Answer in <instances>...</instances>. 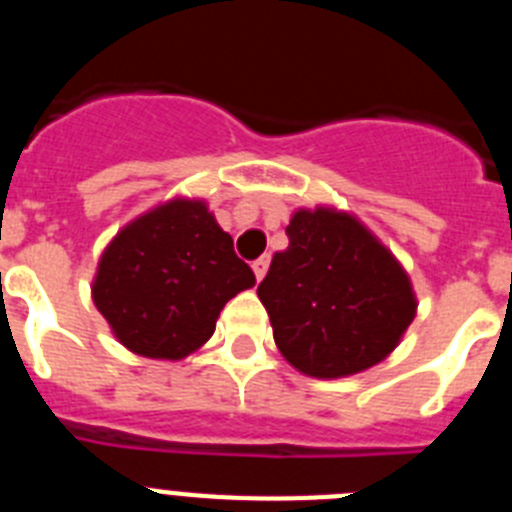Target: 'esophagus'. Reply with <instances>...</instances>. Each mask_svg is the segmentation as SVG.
Instances as JSON below:
<instances>
[{
  "mask_svg": "<svg viewBox=\"0 0 512 512\" xmlns=\"http://www.w3.org/2000/svg\"><path fill=\"white\" fill-rule=\"evenodd\" d=\"M253 274H256V279H264V274H266V269H269V256H261V259H256L253 261Z\"/></svg>",
  "mask_w": 512,
  "mask_h": 512,
  "instance_id": "34e87169",
  "label": "esophagus"
}]
</instances>
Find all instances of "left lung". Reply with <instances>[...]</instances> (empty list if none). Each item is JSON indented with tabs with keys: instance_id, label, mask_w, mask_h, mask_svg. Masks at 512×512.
Wrapping results in <instances>:
<instances>
[{
	"instance_id": "1",
	"label": "left lung",
	"mask_w": 512,
	"mask_h": 512,
	"mask_svg": "<svg viewBox=\"0 0 512 512\" xmlns=\"http://www.w3.org/2000/svg\"><path fill=\"white\" fill-rule=\"evenodd\" d=\"M259 284L274 341L310 377L369 369L415 318V295L382 243L346 212L300 210Z\"/></svg>"
}]
</instances>
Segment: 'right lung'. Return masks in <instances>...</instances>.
Masks as SVG:
<instances>
[{
    "label": "right lung",
    "instance_id": "1",
    "mask_svg": "<svg viewBox=\"0 0 512 512\" xmlns=\"http://www.w3.org/2000/svg\"><path fill=\"white\" fill-rule=\"evenodd\" d=\"M251 266L202 202L174 200L117 233L99 261L94 305L122 346L182 359L215 333L225 302L253 287Z\"/></svg>",
    "mask_w": 512,
    "mask_h": 512
}]
</instances>
